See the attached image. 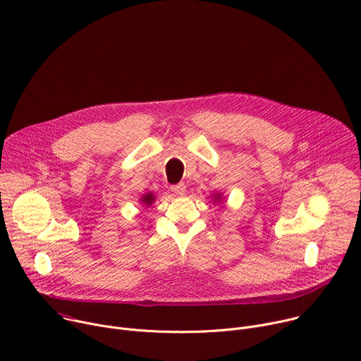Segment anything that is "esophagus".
Listing matches in <instances>:
<instances>
[{"label": "esophagus", "mask_w": 361, "mask_h": 361, "mask_svg": "<svg viewBox=\"0 0 361 361\" xmlns=\"http://www.w3.org/2000/svg\"><path fill=\"white\" fill-rule=\"evenodd\" d=\"M170 190H171L174 194H184V191H185V184H184V183L174 184V185L170 187Z\"/></svg>", "instance_id": "esophagus-1"}]
</instances>
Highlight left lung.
<instances>
[{"label": "left lung", "instance_id": "left-lung-1", "mask_svg": "<svg viewBox=\"0 0 361 361\" xmlns=\"http://www.w3.org/2000/svg\"><path fill=\"white\" fill-rule=\"evenodd\" d=\"M217 200H219V199H217Z\"/></svg>", "mask_w": 361, "mask_h": 361}]
</instances>
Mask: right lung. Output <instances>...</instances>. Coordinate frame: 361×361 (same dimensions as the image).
<instances>
[{
	"mask_svg": "<svg viewBox=\"0 0 361 361\" xmlns=\"http://www.w3.org/2000/svg\"><path fill=\"white\" fill-rule=\"evenodd\" d=\"M154 202V194H145L142 197V203L145 204H151Z\"/></svg>",
	"mask_w": 361,
	"mask_h": 361,
	"instance_id": "right-lung-1",
	"label": "right lung"
}]
</instances>
